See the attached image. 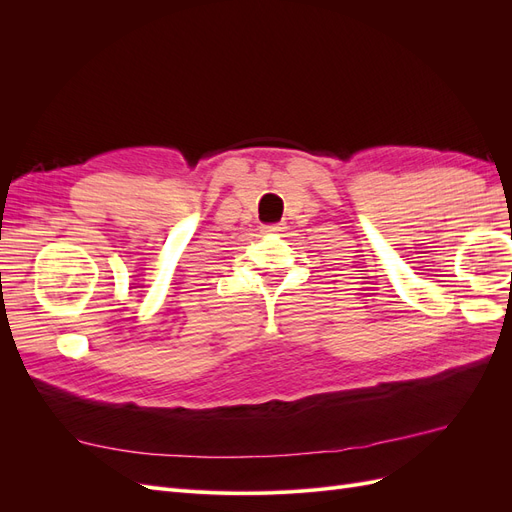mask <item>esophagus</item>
<instances>
[{"label":"esophagus","instance_id":"esophagus-1","mask_svg":"<svg viewBox=\"0 0 512 512\" xmlns=\"http://www.w3.org/2000/svg\"><path fill=\"white\" fill-rule=\"evenodd\" d=\"M284 230H286V224H284V222L262 226V232H265V235H280V232H284Z\"/></svg>","mask_w":512,"mask_h":512}]
</instances>
